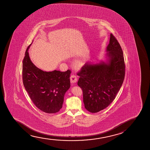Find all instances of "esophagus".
Returning a JSON list of instances; mask_svg holds the SVG:
<instances>
[{
  "instance_id": "esophagus-1",
  "label": "esophagus",
  "mask_w": 150,
  "mask_h": 150,
  "mask_svg": "<svg viewBox=\"0 0 150 150\" xmlns=\"http://www.w3.org/2000/svg\"><path fill=\"white\" fill-rule=\"evenodd\" d=\"M70 80H71V83H75L77 82V76L73 74L72 75L71 77H70Z\"/></svg>"
}]
</instances>
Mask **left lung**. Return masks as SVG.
I'll use <instances>...</instances> for the list:
<instances>
[{
    "instance_id": "1",
    "label": "left lung",
    "mask_w": 150,
    "mask_h": 150,
    "mask_svg": "<svg viewBox=\"0 0 150 150\" xmlns=\"http://www.w3.org/2000/svg\"><path fill=\"white\" fill-rule=\"evenodd\" d=\"M106 62L84 64L77 75L78 86L83 91L85 108L97 113L115 99L125 76V64L120 45L112 34L107 46Z\"/></svg>"
}]
</instances>
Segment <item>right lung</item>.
<instances>
[{
  "mask_svg": "<svg viewBox=\"0 0 150 150\" xmlns=\"http://www.w3.org/2000/svg\"><path fill=\"white\" fill-rule=\"evenodd\" d=\"M31 45L27 47L23 60V83L37 108L46 113H57L62 109L64 95L70 88L71 71L45 72L37 68L29 57Z\"/></svg>",
  "mask_w": 150,
  "mask_h": 150,
  "instance_id": "right-lung-1",
  "label": "right lung"
}]
</instances>
